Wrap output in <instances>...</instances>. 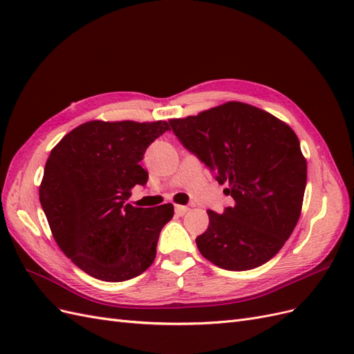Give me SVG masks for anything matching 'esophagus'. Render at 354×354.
Listing matches in <instances>:
<instances>
[{"mask_svg": "<svg viewBox=\"0 0 354 354\" xmlns=\"http://www.w3.org/2000/svg\"><path fill=\"white\" fill-rule=\"evenodd\" d=\"M187 211H189V208L185 207V205H176V214H177V216H185Z\"/></svg>", "mask_w": 354, "mask_h": 354, "instance_id": "esophagus-1", "label": "esophagus"}]
</instances>
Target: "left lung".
Instances as JSON below:
<instances>
[{
    "label": "left lung",
    "instance_id": "left-lung-1",
    "mask_svg": "<svg viewBox=\"0 0 354 354\" xmlns=\"http://www.w3.org/2000/svg\"><path fill=\"white\" fill-rule=\"evenodd\" d=\"M169 125L234 201L223 214L208 211V229L196 238L199 252L232 272L269 261L297 226L306 190L307 162L292 128L241 102Z\"/></svg>",
    "mask_w": 354,
    "mask_h": 354
}]
</instances>
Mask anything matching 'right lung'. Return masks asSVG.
<instances>
[{
    "instance_id": "right-lung-1",
    "label": "right lung",
    "mask_w": 354,
    "mask_h": 354,
    "mask_svg": "<svg viewBox=\"0 0 354 354\" xmlns=\"http://www.w3.org/2000/svg\"><path fill=\"white\" fill-rule=\"evenodd\" d=\"M168 130L165 121H90L63 137L47 159L39 202L53 236L95 279H133L155 260L173 203L136 208L125 202L134 186L147 183L140 160Z\"/></svg>"
}]
</instances>
